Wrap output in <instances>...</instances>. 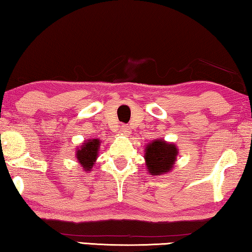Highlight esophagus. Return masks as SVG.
Returning <instances> with one entry per match:
<instances>
[{
  "label": "esophagus",
  "instance_id": "34e87169",
  "mask_svg": "<svg viewBox=\"0 0 252 252\" xmlns=\"http://www.w3.org/2000/svg\"><path fill=\"white\" fill-rule=\"evenodd\" d=\"M121 129H122V131H123L124 134H126V135H129V134H130V128H129L128 126H126V125H123Z\"/></svg>",
  "mask_w": 252,
  "mask_h": 252
}]
</instances>
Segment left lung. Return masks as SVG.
Returning <instances> with one entry per match:
<instances>
[{"label": "left lung", "instance_id": "8db88e82", "mask_svg": "<svg viewBox=\"0 0 252 252\" xmlns=\"http://www.w3.org/2000/svg\"><path fill=\"white\" fill-rule=\"evenodd\" d=\"M146 169L151 176H161L172 170L177 161L178 150L175 143L166 142L158 137L148 143L144 151Z\"/></svg>", "mask_w": 252, "mask_h": 252}]
</instances>
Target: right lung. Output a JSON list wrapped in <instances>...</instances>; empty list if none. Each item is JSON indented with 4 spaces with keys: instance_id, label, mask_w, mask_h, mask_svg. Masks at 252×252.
I'll return each instance as SVG.
<instances>
[{
    "instance_id": "obj_1",
    "label": "right lung",
    "mask_w": 252,
    "mask_h": 252,
    "mask_svg": "<svg viewBox=\"0 0 252 252\" xmlns=\"http://www.w3.org/2000/svg\"><path fill=\"white\" fill-rule=\"evenodd\" d=\"M100 143L101 141L98 138H89L82 143V145L76 148V160L87 173L91 171L99 157Z\"/></svg>"
}]
</instances>
